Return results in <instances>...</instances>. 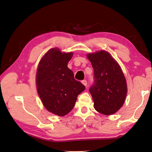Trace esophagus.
<instances>
[{
	"label": "esophagus",
	"instance_id": "1",
	"mask_svg": "<svg viewBox=\"0 0 152 152\" xmlns=\"http://www.w3.org/2000/svg\"><path fill=\"white\" fill-rule=\"evenodd\" d=\"M82 84L84 85L85 86H87V81L86 80H82Z\"/></svg>",
	"mask_w": 152,
	"mask_h": 152
}]
</instances>
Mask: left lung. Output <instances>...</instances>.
Wrapping results in <instances>:
<instances>
[{"mask_svg":"<svg viewBox=\"0 0 152 152\" xmlns=\"http://www.w3.org/2000/svg\"><path fill=\"white\" fill-rule=\"evenodd\" d=\"M94 71V84L90 92L96 111L110 115L117 112L126 100L128 88L120 64L106 50L86 54Z\"/></svg>","mask_w":152,"mask_h":152,"instance_id":"obj_1","label":"left lung"}]
</instances>
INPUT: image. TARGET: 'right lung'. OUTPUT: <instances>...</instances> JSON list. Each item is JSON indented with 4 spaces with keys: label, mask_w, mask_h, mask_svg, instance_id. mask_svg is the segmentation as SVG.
I'll list each match as a JSON object with an SVG mask.
<instances>
[{
    "label": "right lung",
    "mask_w": 152,
    "mask_h": 152,
    "mask_svg": "<svg viewBox=\"0 0 152 152\" xmlns=\"http://www.w3.org/2000/svg\"><path fill=\"white\" fill-rule=\"evenodd\" d=\"M72 56V52L50 49L40 59L36 74L37 92L43 106L58 116H64L73 109L78 96L85 90L67 66Z\"/></svg>",
    "instance_id": "obj_1"
}]
</instances>
